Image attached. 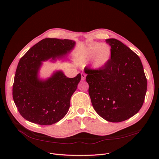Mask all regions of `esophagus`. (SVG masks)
Wrapping results in <instances>:
<instances>
[{
    "label": "esophagus",
    "mask_w": 159,
    "mask_h": 159,
    "mask_svg": "<svg viewBox=\"0 0 159 159\" xmlns=\"http://www.w3.org/2000/svg\"><path fill=\"white\" fill-rule=\"evenodd\" d=\"M81 79L82 80H84L85 79V77H86V75L84 74H81Z\"/></svg>",
    "instance_id": "esophagus-1"
}]
</instances>
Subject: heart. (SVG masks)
Returning a JSON list of instances; mask_svg holds the SVG:
<instances>
[{
  "label": "heart",
  "instance_id": "1",
  "mask_svg": "<svg viewBox=\"0 0 159 159\" xmlns=\"http://www.w3.org/2000/svg\"><path fill=\"white\" fill-rule=\"evenodd\" d=\"M112 50L107 43H93L85 48L84 58L85 60L93 59V66L96 69H102L111 61Z\"/></svg>",
  "mask_w": 159,
  "mask_h": 159
}]
</instances>
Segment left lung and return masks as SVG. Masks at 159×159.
<instances>
[{"label":"left lung","mask_w":159,"mask_h":159,"mask_svg":"<svg viewBox=\"0 0 159 159\" xmlns=\"http://www.w3.org/2000/svg\"><path fill=\"white\" fill-rule=\"evenodd\" d=\"M112 50L104 68H85L89 94L94 110L112 123L125 121L140 111L145 97L147 81L139 57L120 41L106 39Z\"/></svg>","instance_id":"8db88e82"}]
</instances>
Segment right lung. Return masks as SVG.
<instances>
[{"instance_id": "obj_1", "label": "right lung", "mask_w": 159, "mask_h": 159, "mask_svg": "<svg viewBox=\"0 0 159 159\" xmlns=\"http://www.w3.org/2000/svg\"><path fill=\"white\" fill-rule=\"evenodd\" d=\"M75 45V41L70 39L45 38L20 59L12 96L20 115L26 120L40 125H51L66 115L70 98L80 81V74L69 78L58 70L45 80L40 79L38 74L42 61L62 58Z\"/></svg>"}]
</instances>
